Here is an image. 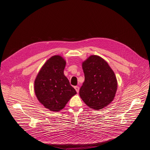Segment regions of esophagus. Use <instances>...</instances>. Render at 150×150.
I'll list each match as a JSON object with an SVG mask.
<instances>
[{
	"label": "esophagus",
	"instance_id": "34e87169",
	"mask_svg": "<svg viewBox=\"0 0 150 150\" xmlns=\"http://www.w3.org/2000/svg\"><path fill=\"white\" fill-rule=\"evenodd\" d=\"M74 88L75 89V90H76V91L77 93H78V92H79V87H78V86H75V87H74Z\"/></svg>",
	"mask_w": 150,
	"mask_h": 150
}]
</instances>
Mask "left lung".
I'll return each mask as SVG.
<instances>
[{"instance_id": "left-lung-1", "label": "left lung", "mask_w": 150, "mask_h": 150, "mask_svg": "<svg viewBox=\"0 0 150 150\" xmlns=\"http://www.w3.org/2000/svg\"><path fill=\"white\" fill-rule=\"evenodd\" d=\"M85 81L79 96L90 108L103 109L113 100L117 87L115 74L103 58L91 55L82 62Z\"/></svg>"}]
</instances>
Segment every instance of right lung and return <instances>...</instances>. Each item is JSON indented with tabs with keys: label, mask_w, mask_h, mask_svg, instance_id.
Here are the masks:
<instances>
[{
	"label": "right lung",
	"mask_w": 150,
	"mask_h": 150,
	"mask_svg": "<svg viewBox=\"0 0 150 150\" xmlns=\"http://www.w3.org/2000/svg\"><path fill=\"white\" fill-rule=\"evenodd\" d=\"M66 61L58 55L51 57L42 67L34 82L38 100L50 111L63 109L76 94L63 73Z\"/></svg>",
	"instance_id": "1"
}]
</instances>
